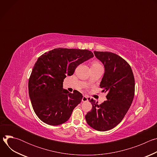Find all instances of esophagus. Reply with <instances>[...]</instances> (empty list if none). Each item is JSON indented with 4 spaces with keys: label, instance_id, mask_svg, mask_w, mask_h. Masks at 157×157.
Here are the masks:
<instances>
[{
    "label": "esophagus",
    "instance_id": "obj_1",
    "mask_svg": "<svg viewBox=\"0 0 157 157\" xmlns=\"http://www.w3.org/2000/svg\"><path fill=\"white\" fill-rule=\"evenodd\" d=\"M82 102H87L88 101V98L86 96H83L82 98Z\"/></svg>",
    "mask_w": 157,
    "mask_h": 157
}]
</instances>
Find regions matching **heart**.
<instances>
[{"mask_svg": "<svg viewBox=\"0 0 157 157\" xmlns=\"http://www.w3.org/2000/svg\"><path fill=\"white\" fill-rule=\"evenodd\" d=\"M102 65L98 61H94L92 63L91 68H97V67H101Z\"/></svg>", "mask_w": 157, "mask_h": 157, "instance_id": "b5f03b06", "label": "heart"}]
</instances>
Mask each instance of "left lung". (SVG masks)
<instances>
[{"instance_id": "obj_1", "label": "left lung", "mask_w": 157, "mask_h": 157, "mask_svg": "<svg viewBox=\"0 0 157 157\" xmlns=\"http://www.w3.org/2000/svg\"><path fill=\"white\" fill-rule=\"evenodd\" d=\"M104 64L105 72L100 84L107 100L98 104L90 100L93 107L85 116L87 123L98 131H107L124 119L133 101L135 79L129 64L119 55L108 52H94Z\"/></svg>"}]
</instances>
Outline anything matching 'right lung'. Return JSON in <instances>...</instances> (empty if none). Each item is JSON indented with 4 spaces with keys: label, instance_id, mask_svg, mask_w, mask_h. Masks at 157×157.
Returning a JSON list of instances; mask_svg holds the SVG:
<instances>
[{
    "label": "right lung",
    "instance_id": "right-lung-1",
    "mask_svg": "<svg viewBox=\"0 0 157 157\" xmlns=\"http://www.w3.org/2000/svg\"><path fill=\"white\" fill-rule=\"evenodd\" d=\"M93 56L87 50L58 48L38 58L29 78V91L33 109L41 121L58 125L70 119L82 95L76 90L71 93L63 89V80Z\"/></svg>",
    "mask_w": 157,
    "mask_h": 157
}]
</instances>
